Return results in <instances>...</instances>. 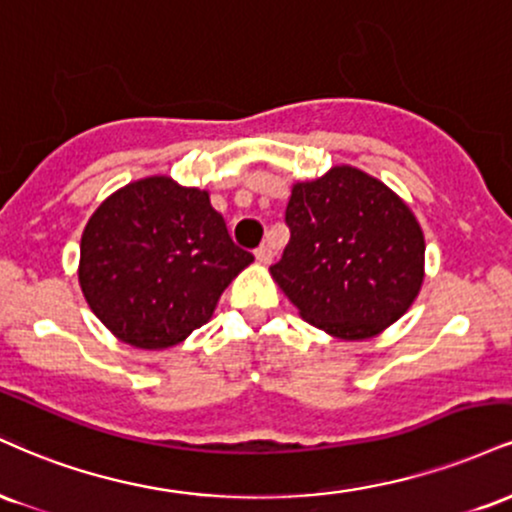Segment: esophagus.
<instances>
[{
  "instance_id": "esophagus-1",
  "label": "esophagus",
  "mask_w": 512,
  "mask_h": 512,
  "mask_svg": "<svg viewBox=\"0 0 512 512\" xmlns=\"http://www.w3.org/2000/svg\"><path fill=\"white\" fill-rule=\"evenodd\" d=\"M256 261L258 263H270L273 261V249H270V244H261L256 249Z\"/></svg>"
}]
</instances>
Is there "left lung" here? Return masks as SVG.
<instances>
[{"instance_id": "8db88e82", "label": "left lung", "mask_w": 512, "mask_h": 512, "mask_svg": "<svg viewBox=\"0 0 512 512\" xmlns=\"http://www.w3.org/2000/svg\"><path fill=\"white\" fill-rule=\"evenodd\" d=\"M290 244L273 280L311 326L342 340L381 333L410 309L424 280V234L386 184L333 167L294 184Z\"/></svg>"}]
</instances>
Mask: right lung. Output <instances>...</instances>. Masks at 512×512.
Masks as SVG:
<instances>
[{"label": "right lung", "mask_w": 512, "mask_h": 512, "mask_svg": "<svg viewBox=\"0 0 512 512\" xmlns=\"http://www.w3.org/2000/svg\"><path fill=\"white\" fill-rule=\"evenodd\" d=\"M251 261L208 191L148 177L102 201L88 220L78 282L119 340L165 350L213 316L220 294Z\"/></svg>", "instance_id": "obj_1"}]
</instances>
